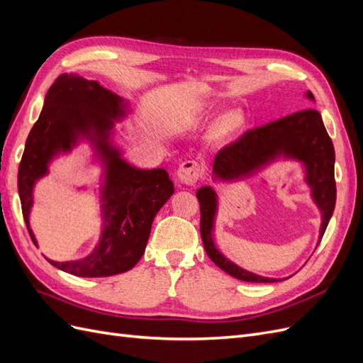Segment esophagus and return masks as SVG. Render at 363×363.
Returning a JSON list of instances; mask_svg holds the SVG:
<instances>
[{
  "label": "esophagus",
  "mask_w": 363,
  "mask_h": 363,
  "mask_svg": "<svg viewBox=\"0 0 363 363\" xmlns=\"http://www.w3.org/2000/svg\"><path fill=\"white\" fill-rule=\"evenodd\" d=\"M177 177L180 183L186 186H195L201 177V167L194 160H186L180 164L177 171Z\"/></svg>",
  "instance_id": "obj_1"
}]
</instances>
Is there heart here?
Masks as SVG:
<instances>
[{
	"instance_id": "heart-1",
	"label": "heart",
	"mask_w": 363,
	"mask_h": 363,
	"mask_svg": "<svg viewBox=\"0 0 363 363\" xmlns=\"http://www.w3.org/2000/svg\"><path fill=\"white\" fill-rule=\"evenodd\" d=\"M245 118L244 113L240 111H228L224 115L219 116L216 121L213 133L219 139H227L236 135L238 131L244 127Z\"/></svg>"
}]
</instances>
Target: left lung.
I'll list each match as a JSON object with an SVG mask.
<instances>
[{"label":"left lung","instance_id":"1","mask_svg":"<svg viewBox=\"0 0 363 363\" xmlns=\"http://www.w3.org/2000/svg\"><path fill=\"white\" fill-rule=\"evenodd\" d=\"M304 98L315 103L311 91L304 94ZM288 160L300 163L304 183L311 189V199L321 212L318 247L335 211L336 183L333 142L324 127L321 113L315 108H306V111L247 131L235 144L218 152L213 162L212 180L215 183L230 184L252 177L274 162ZM196 199L200 201V232L203 244L207 256L216 267L242 281L272 283L288 279L259 276V274L240 268L225 257L215 242V225L219 211L218 192L211 184H206L196 191Z\"/></svg>","mask_w":363,"mask_h":363}]
</instances>
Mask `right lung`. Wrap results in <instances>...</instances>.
<instances>
[{"label":"right lung","mask_w":363,"mask_h":363,"mask_svg":"<svg viewBox=\"0 0 363 363\" xmlns=\"http://www.w3.org/2000/svg\"><path fill=\"white\" fill-rule=\"evenodd\" d=\"M131 112L130 101L79 74H62L48 89L19 163L18 192L24 221L30 227L35 188L50 174L51 163L87 144L100 168L95 194L100 200L101 233L89 255L68 262L45 257L52 267L77 277H111L133 268L148 242L157 212L174 194L163 168L142 169L130 163L115 140V123ZM79 189H87L82 186Z\"/></svg>","instance_id":"right-lung-1"}]
</instances>
